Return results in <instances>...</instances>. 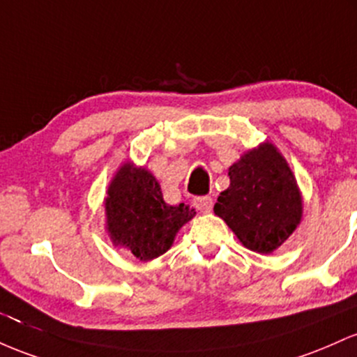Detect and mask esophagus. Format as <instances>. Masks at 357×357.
Masks as SVG:
<instances>
[{
    "mask_svg": "<svg viewBox=\"0 0 357 357\" xmlns=\"http://www.w3.org/2000/svg\"><path fill=\"white\" fill-rule=\"evenodd\" d=\"M194 207L204 214L212 211V199L211 197H195L194 199Z\"/></svg>",
    "mask_w": 357,
    "mask_h": 357,
    "instance_id": "obj_1",
    "label": "esophagus"
}]
</instances>
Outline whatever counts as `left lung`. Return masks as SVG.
<instances>
[{
	"label": "left lung",
	"mask_w": 357,
	"mask_h": 357,
	"mask_svg": "<svg viewBox=\"0 0 357 357\" xmlns=\"http://www.w3.org/2000/svg\"><path fill=\"white\" fill-rule=\"evenodd\" d=\"M229 187L214 206L248 250L270 255L302 222L303 199L297 178L271 142L244 151L229 167Z\"/></svg>",
	"instance_id": "left-lung-1"
}]
</instances>
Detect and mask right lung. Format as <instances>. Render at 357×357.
Returning a JSON list of instances; mask_svg holds the SVG:
<instances>
[{"mask_svg": "<svg viewBox=\"0 0 357 357\" xmlns=\"http://www.w3.org/2000/svg\"><path fill=\"white\" fill-rule=\"evenodd\" d=\"M104 215L106 232L116 248L139 261H151L170 250L180 227L194 219L195 209L167 204L155 175L126 160L107 185Z\"/></svg>", "mask_w": 357, "mask_h": 357, "instance_id": "add662e5", "label": "right lung"}]
</instances>
